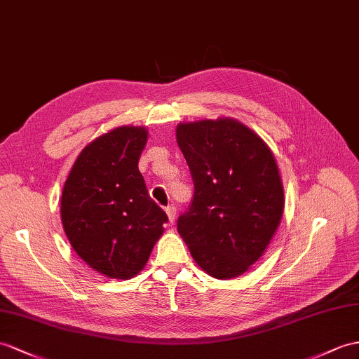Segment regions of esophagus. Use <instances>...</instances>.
I'll return each instance as SVG.
<instances>
[{
  "mask_svg": "<svg viewBox=\"0 0 359 359\" xmlns=\"http://www.w3.org/2000/svg\"><path fill=\"white\" fill-rule=\"evenodd\" d=\"M165 213H168L169 222L173 224V222H175V217H177V208H175L173 205H169L168 208H165Z\"/></svg>",
  "mask_w": 359,
  "mask_h": 359,
  "instance_id": "34e87169",
  "label": "esophagus"
}]
</instances>
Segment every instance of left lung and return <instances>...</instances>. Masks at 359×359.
Listing matches in <instances>:
<instances>
[{"label": "left lung", "instance_id": "left-lung-1", "mask_svg": "<svg viewBox=\"0 0 359 359\" xmlns=\"http://www.w3.org/2000/svg\"><path fill=\"white\" fill-rule=\"evenodd\" d=\"M177 142L194 180L178 231L196 264L216 278L245 273L264 255L283 213L273 154L233 118L181 123Z\"/></svg>", "mask_w": 359, "mask_h": 359}]
</instances>
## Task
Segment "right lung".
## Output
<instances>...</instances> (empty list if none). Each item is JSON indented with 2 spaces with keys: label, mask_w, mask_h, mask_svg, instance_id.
Segmentation results:
<instances>
[{
  "label": "right lung",
  "mask_w": 359,
  "mask_h": 359,
  "mask_svg": "<svg viewBox=\"0 0 359 359\" xmlns=\"http://www.w3.org/2000/svg\"><path fill=\"white\" fill-rule=\"evenodd\" d=\"M144 128L121 126L94 140L65 181L60 217L74 251L94 271L130 278L146 265L168 215L147 194L138 160Z\"/></svg>",
  "instance_id": "right-lung-1"
}]
</instances>
